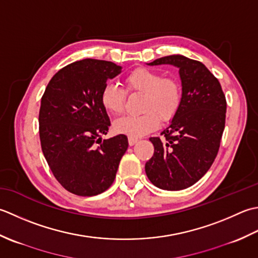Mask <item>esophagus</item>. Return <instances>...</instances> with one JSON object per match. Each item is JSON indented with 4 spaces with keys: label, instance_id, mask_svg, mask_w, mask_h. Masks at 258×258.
<instances>
[{
    "label": "esophagus",
    "instance_id": "34e87169",
    "mask_svg": "<svg viewBox=\"0 0 258 258\" xmlns=\"http://www.w3.org/2000/svg\"><path fill=\"white\" fill-rule=\"evenodd\" d=\"M137 141H138V139H137V138H133V137H129V138H128V143H129L130 146L136 145Z\"/></svg>",
    "mask_w": 258,
    "mask_h": 258
}]
</instances>
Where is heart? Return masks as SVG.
<instances>
[{"mask_svg":"<svg viewBox=\"0 0 258 258\" xmlns=\"http://www.w3.org/2000/svg\"><path fill=\"white\" fill-rule=\"evenodd\" d=\"M125 90L144 94L139 115H125L115 120L117 134L140 138L158 128L160 120L169 122L180 109L182 91L176 79L164 78L160 72L138 68L124 79ZM102 107L111 114H119L124 108L125 92L114 83H107L101 91Z\"/></svg>","mask_w":258,"mask_h":258,"instance_id":"obj_1","label":"heart"}]
</instances>
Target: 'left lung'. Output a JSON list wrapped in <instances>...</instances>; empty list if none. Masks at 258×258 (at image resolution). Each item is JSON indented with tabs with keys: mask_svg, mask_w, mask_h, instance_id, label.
Listing matches in <instances>:
<instances>
[{
	"mask_svg": "<svg viewBox=\"0 0 258 258\" xmlns=\"http://www.w3.org/2000/svg\"><path fill=\"white\" fill-rule=\"evenodd\" d=\"M148 64L177 67L182 99L162 138L149 139L155 151L146 162V173L156 187L181 190L201 179L216 158L225 128L226 98L217 78L202 62L175 54Z\"/></svg>",
	"mask_w": 258,
	"mask_h": 258,
	"instance_id": "1",
	"label": "left lung"
}]
</instances>
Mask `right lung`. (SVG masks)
<instances>
[{
	"mask_svg": "<svg viewBox=\"0 0 258 258\" xmlns=\"http://www.w3.org/2000/svg\"><path fill=\"white\" fill-rule=\"evenodd\" d=\"M113 62L85 59L52 77L41 99V148L55 179L78 196H96L112 185L128 138L102 140L110 119L101 91L121 72Z\"/></svg>",
	"mask_w": 258,
	"mask_h": 258,
	"instance_id": "obj_1",
	"label": "right lung"
}]
</instances>
